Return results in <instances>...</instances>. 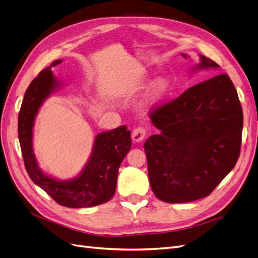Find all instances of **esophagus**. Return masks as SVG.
<instances>
[{
  "mask_svg": "<svg viewBox=\"0 0 258 258\" xmlns=\"http://www.w3.org/2000/svg\"><path fill=\"white\" fill-rule=\"evenodd\" d=\"M145 136H146V130L144 127L139 126V127L135 128L134 131H132V140L136 142L143 141Z\"/></svg>",
  "mask_w": 258,
  "mask_h": 258,
  "instance_id": "esophagus-1",
  "label": "esophagus"
}]
</instances>
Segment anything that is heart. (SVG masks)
Returning <instances> with one entry per match:
<instances>
[{"mask_svg":"<svg viewBox=\"0 0 258 258\" xmlns=\"http://www.w3.org/2000/svg\"><path fill=\"white\" fill-rule=\"evenodd\" d=\"M169 91V82L166 79L156 80L150 88L148 92V100L152 102H157L167 95Z\"/></svg>","mask_w":258,"mask_h":258,"instance_id":"1","label":"heart"}]
</instances>
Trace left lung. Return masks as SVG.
Masks as SVG:
<instances>
[{
	"mask_svg": "<svg viewBox=\"0 0 258 258\" xmlns=\"http://www.w3.org/2000/svg\"><path fill=\"white\" fill-rule=\"evenodd\" d=\"M200 58L198 69L220 67L202 54ZM148 116L160 130L146 140L144 151L152 189L161 201L205 198L236 166L243 113L227 74L192 86Z\"/></svg>",
	"mask_w": 258,
	"mask_h": 258,
	"instance_id": "8db88e82",
	"label": "left lung"
}]
</instances>
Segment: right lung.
<instances>
[{"mask_svg": "<svg viewBox=\"0 0 258 258\" xmlns=\"http://www.w3.org/2000/svg\"><path fill=\"white\" fill-rule=\"evenodd\" d=\"M61 59L40 72L26 90L18 115V138L22 158L30 178L60 206L89 208L111 200L115 194L117 174L122 159L131 148L130 131L126 126L102 132L95 141L91 157L83 172L71 181H57L38 168L32 148V128L35 115L43 101L57 87L51 68Z\"/></svg>", "mask_w": 258, "mask_h": 258, "instance_id": "add662e5", "label": "right lung"}]
</instances>
